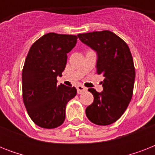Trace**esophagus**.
<instances>
[{"mask_svg":"<svg viewBox=\"0 0 155 155\" xmlns=\"http://www.w3.org/2000/svg\"><path fill=\"white\" fill-rule=\"evenodd\" d=\"M76 88H77L78 94H81L82 92L87 91V88L85 87H84V86H82V85H78L77 87H76Z\"/></svg>","mask_w":155,"mask_h":155,"instance_id":"obj_1","label":"esophagus"}]
</instances>
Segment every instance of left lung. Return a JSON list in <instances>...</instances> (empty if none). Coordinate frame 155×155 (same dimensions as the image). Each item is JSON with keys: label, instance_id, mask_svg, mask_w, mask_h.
<instances>
[{"label": "left lung", "instance_id": "left-lung-1", "mask_svg": "<svg viewBox=\"0 0 155 155\" xmlns=\"http://www.w3.org/2000/svg\"><path fill=\"white\" fill-rule=\"evenodd\" d=\"M77 36L97 51V73L104 77L101 82L103 92L88 89L94 101L86 108V116L96 125L113 124L125 113L133 96L135 68L130 48L125 41L109 30Z\"/></svg>", "mask_w": 155, "mask_h": 155}]
</instances>
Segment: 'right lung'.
<instances>
[{
  "label": "right lung",
  "mask_w": 155,
  "mask_h": 155,
  "mask_svg": "<svg viewBox=\"0 0 155 155\" xmlns=\"http://www.w3.org/2000/svg\"><path fill=\"white\" fill-rule=\"evenodd\" d=\"M77 36L48 33L31 46L22 70V97L31 120L45 129H54L65 120L66 105L75 97V87L57 85L65 69L68 54Z\"/></svg>",
  "instance_id": "right-lung-1"
}]
</instances>
